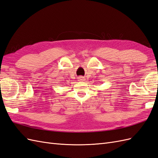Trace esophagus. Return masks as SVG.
<instances>
[{
  "label": "esophagus",
  "instance_id": "obj_1",
  "mask_svg": "<svg viewBox=\"0 0 158 158\" xmlns=\"http://www.w3.org/2000/svg\"><path fill=\"white\" fill-rule=\"evenodd\" d=\"M78 79L79 82H84V81H85V78L83 77V76H81L78 77Z\"/></svg>",
  "mask_w": 158,
  "mask_h": 158
}]
</instances>
